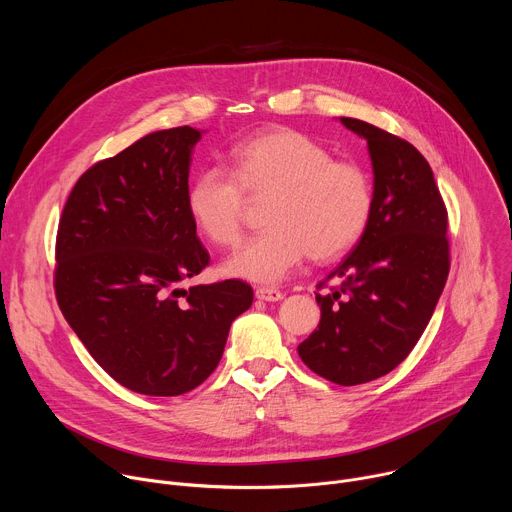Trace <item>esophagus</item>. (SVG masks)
Segmentation results:
<instances>
[{"mask_svg": "<svg viewBox=\"0 0 512 512\" xmlns=\"http://www.w3.org/2000/svg\"><path fill=\"white\" fill-rule=\"evenodd\" d=\"M255 298L261 302H279V300H283V294L279 289H273V287H257Z\"/></svg>", "mask_w": 512, "mask_h": 512, "instance_id": "1", "label": "esophagus"}]
</instances>
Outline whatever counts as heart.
<instances>
[{"label": "heart", "mask_w": 512, "mask_h": 512, "mask_svg": "<svg viewBox=\"0 0 512 512\" xmlns=\"http://www.w3.org/2000/svg\"><path fill=\"white\" fill-rule=\"evenodd\" d=\"M233 172L200 170L186 194L188 212L202 235L218 247L243 237L245 192L273 194L265 233L231 255L223 271L253 283H279L308 255L328 261L346 253L373 212V182L362 166L332 160L328 148L294 131L275 129L241 141L231 152Z\"/></svg>", "instance_id": "1"}]
</instances>
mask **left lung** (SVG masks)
Segmentation results:
<instances>
[{
  "instance_id": "1",
  "label": "left lung",
  "mask_w": 512,
  "mask_h": 512,
  "mask_svg": "<svg viewBox=\"0 0 512 512\" xmlns=\"http://www.w3.org/2000/svg\"><path fill=\"white\" fill-rule=\"evenodd\" d=\"M367 141L373 212L352 253L328 275L344 285L316 296L318 328L298 346L308 367L342 387L391 373L421 338L448 271V214L427 160L367 121L340 117Z\"/></svg>"
}]
</instances>
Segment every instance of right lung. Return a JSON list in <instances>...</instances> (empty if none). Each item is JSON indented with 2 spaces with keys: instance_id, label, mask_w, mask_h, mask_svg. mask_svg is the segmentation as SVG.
<instances>
[{
  "instance_id": "right-lung-1",
  "label": "right lung",
  "mask_w": 512,
  "mask_h": 512,
  "mask_svg": "<svg viewBox=\"0 0 512 512\" xmlns=\"http://www.w3.org/2000/svg\"><path fill=\"white\" fill-rule=\"evenodd\" d=\"M202 133L160 129L95 164L58 225V306L101 367L141 395L174 397L206 381L253 304L239 279L180 285L208 265L186 204Z\"/></svg>"
}]
</instances>
